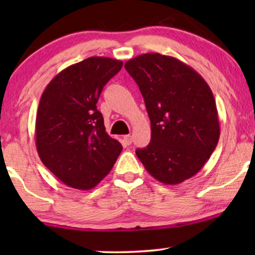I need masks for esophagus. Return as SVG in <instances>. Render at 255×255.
<instances>
[{
  "mask_svg": "<svg viewBox=\"0 0 255 255\" xmlns=\"http://www.w3.org/2000/svg\"><path fill=\"white\" fill-rule=\"evenodd\" d=\"M123 141H124L127 145H130L131 142H132V137H131L130 134L124 135V137H123Z\"/></svg>",
  "mask_w": 255,
  "mask_h": 255,
  "instance_id": "obj_1",
  "label": "esophagus"
}]
</instances>
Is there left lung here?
Returning a JSON list of instances; mask_svg holds the SVG:
<instances>
[{
	"label": "left lung",
	"instance_id": "1",
	"mask_svg": "<svg viewBox=\"0 0 255 255\" xmlns=\"http://www.w3.org/2000/svg\"><path fill=\"white\" fill-rule=\"evenodd\" d=\"M140 89L151 121V141L135 154L151 175L179 184L203 168L221 128L210 87L179 59L145 53L124 65Z\"/></svg>",
	"mask_w": 255,
	"mask_h": 255
}]
</instances>
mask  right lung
<instances>
[{
	"instance_id": "add662e5",
	"label": "right lung",
	"mask_w": 255,
	"mask_h": 255,
	"mask_svg": "<svg viewBox=\"0 0 255 255\" xmlns=\"http://www.w3.org/2000/svg\"><path fill=\"white\" fill-rule=\"evenodd\" d=\"M123 61L90 57L54 76L41 94L36 146L41 162L66 186L89 190L121 154V142L107 133L96 103Z\"/></svg>"
}]
</instances>
